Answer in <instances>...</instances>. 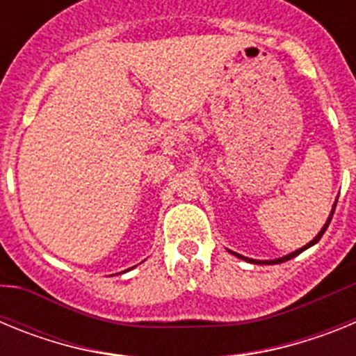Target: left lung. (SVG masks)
<instances>
[{"mask_svg": "<svg viewBox=\"0 0 356 356\" xmlns=\"http://www.w3.org/2000/svg\"><path fill=\"white\" fill-rule=\"evenodd\" d=\"M335 207H337V201H335V205H333V209H332V213H330V217H328V221H326V222H325V226H323V228H321V232H319V234H317L316 237H314V241H310V242H308L307 246L300 248V250H296L294 253H289L287 257H282V259H276V260H266V262H264V260H253V259H246V257H242V254H238V253H234V251H232V253H234L235 257H238V259L246 260V262H251V264H267V266H271V264H282V262H287V260L294 259L296 254L303 253L305 250H308V248H310V246H314V244H316V242H319V238L323 237V234H325V232H326V228H328L330 221H332L333 212H335Z\"/></svg>", "mask_w": 356, "mask_h": 356, "instance_id": "obj_1", "label": "left lung"}]
</instances>
